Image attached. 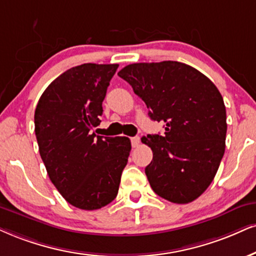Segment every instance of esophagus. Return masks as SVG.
<instances>
[{"instance_id":"esophagus-1","label":"esophagus","mask_w":256,"mask_h":256,"mask_svg":"<svg viewBox=\"0 0 256 256\" xmlns=\"http://www.w3.org/2000/svg\"><path fill=\"white\" fill-rule=\"evenodd\" d=\"M130 141H132V146H133L134 148L138 147V144H140V138H138V136L130 138Z\"/></svg>"}]
</instances>
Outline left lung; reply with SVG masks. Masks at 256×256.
I'll use <instances>...</instances> for the list:
<instances>
[{
	"label": "left lung",
	"mask_w": 256,
	"mask_h": 256,
	"mask_svg": "<svg viewBox=\"0 0 256 256\" xmlns=\"http://www.w3.org/2000/svg\"><path fill=\"white\" fill-rule=\"evenodd\" d=\"M146 103L165 135L142 138L153 152L146 168L150 188L172 203L197 200L215 178L226 150L222 94L206 76L179 62H136L118 74Z\"/></svg>",
	"instance_id": "obj_1"
}]
</instances>
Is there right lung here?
<instances>
[{
  "mask_svg": "<svg viewBox=\"0 0 256 256\" xmlns=\"http://www.w3.org/2000/svg\"><path fill=\"white\" fill-rule=\"evenodd\" d=\"M118 64H82L56 78L38 102L34 124L40 156L56 190L82 210L115 200L130 153L126 136H98L102 102Z\"/></svg>",
  "mask_w": 256,
  "mask_h": 256,
  "instance_id": "1",
  "label": "right lung"
}]
</instances>
